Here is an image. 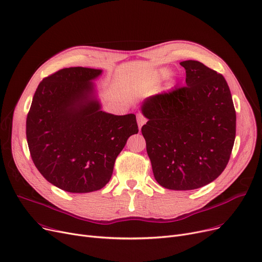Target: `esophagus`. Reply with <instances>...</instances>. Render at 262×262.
Masks as SVG:
<instances>
[{
    "mask_svg": "<svg viewBox=\"0 0 262 262\" xmlns=\"http://www.w3.org/2000/svg\"><path fill=\"white\" fill-rule=\"evenodd\" d=\"M137 122H138V126H139V130H141V127H142V125L145 123V119L143 118V117H141V116H138V118H137Z\"/></svg>",
    "mask_w": 262,
    "mask_h": 262,
    "instance_id": "esophagus-1",
    "label": "esophagus"
}]
</instances>
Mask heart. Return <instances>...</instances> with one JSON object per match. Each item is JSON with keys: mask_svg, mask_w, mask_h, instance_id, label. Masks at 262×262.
Masks as SVG:
<instances>
[{"mask_svg": "<svg viewBox=\"0 0 262 262\" xmlns=\"http://www.w3.org/2000/svg\"><path fill=\"white\" fill-rule=\"evenodd\" d=\"M161 75H162L163 77H167V76H168V72H167V71H162V72H161Z\"/></svg>", "mask_w": 262, "mask_h": 262, "instance_id": "b5f03b06", "label": "heart"}]
</instances>
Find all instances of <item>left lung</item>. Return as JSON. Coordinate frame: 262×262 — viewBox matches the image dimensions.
<instances>
[{
    "label": "left lung",
    "mask_w": 262,
    "mask_h": 262,
    "mask_svg": "<svg viewBox=\"0 0 262 262\" xmlns=\"http://www.w3.org/2000/svg\"><path fill=\"white\" fill-rule=\"evenodd\" d=\"M186 85L147 97L149 119L141 133L154 178L173 190L211 183L229 162L235 139V110L228 84L198 61H183Z\"/></svg>",
    "instance_id": "1"
}]
</instances>
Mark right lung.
I'll return each instance as SVG.
<instances>
[{"instance_id":"obj_1","label":"right lung","mask_w":262,"mask_h":262,"mask_svg":"<svg viewBox=\"0 0 262 262\" xmlns=\"http://www.w3.org/2000/svg\"><path fill=\"white\" fill-rule=\"evenodd\" d=\"M103 71L63 68L42 79L27 117V140L34 165L54 186L68 192L103 188L132 135L134 113L101 110L93 80Z\"/></svg>"}]
</instances>
